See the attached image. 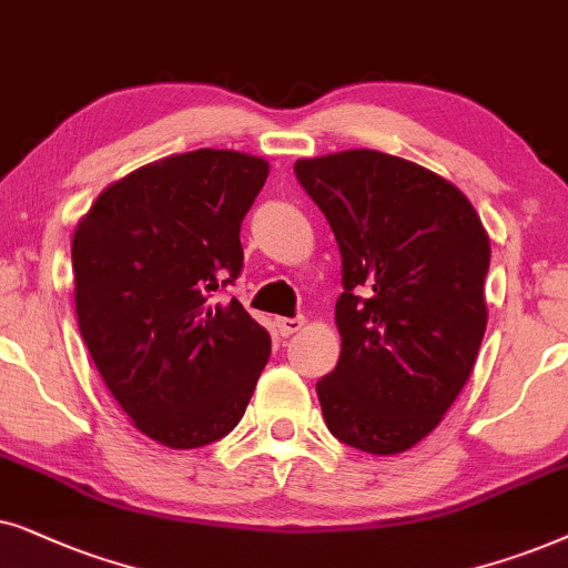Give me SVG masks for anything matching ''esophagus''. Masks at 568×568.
I'll return each mask as SVG.
<instances>
[{
	"instance_id": "34e87169",
	"label": "esophagus",
	"mask_w": 568,
	"mask_h": 568,
	"mask_svg": "<svg viewBox=\"0 0 568 568\" xmlns=\"http://www.w3.org/2000/svg\"><path fill=\"white\" fill-rule=\"evenodd\" d=\"M301 327H304V316H280L277 320V329H280V335L283 337H288V335H293V332H298Z\"/></svg>"
}]
</instances>
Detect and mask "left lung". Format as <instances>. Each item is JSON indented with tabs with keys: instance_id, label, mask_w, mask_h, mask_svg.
<instances>
[{
	"instance_id": "obj_1",
	"label": "left lung",
	"mask_w": 568,
	"mask_h": 568,
	"mask_svg": "<svg viewBox=\"0 0 568 568\" xmlns=\"http://www.w3.org/2000/svg\"><path fill=\"white\" fill-rule=\"evenodd\" d=\"M343 256L337 366L316 382L329 434L397 455L438 426L478 358L488 233L438 173L379 150L293 165Z\"/></svg>"
}]
</instances>
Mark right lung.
<instances>
[{"instance_id":"1","label":"right lung","mask_w":568,"mask_h":568,"mask_svg":"<svg viewBox=\"0 0 568 568\" xmlns=\"http://www.w3.org/2000/svg\"><path fill=\"white\" fill-rule=\"evenodd\" d=\"M270 163L192 150L142 165L98 196L72 239L80 335L142 434L171 449L213 444L244 418L270 335L236 298L241 221Z\"/></svg>"}]
</instances>
